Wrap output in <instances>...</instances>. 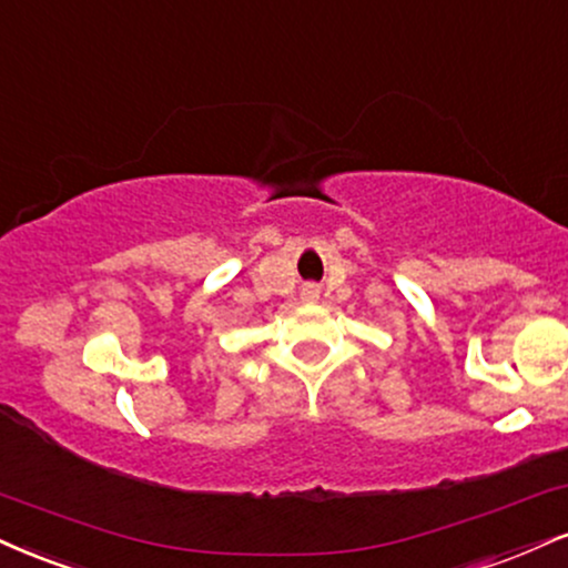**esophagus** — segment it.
<instances>
[{
	"label": "esophagus",
	"instance_id": "1",
	"mask_svg": "<svg viewBox=\"0 0 568 568\" xmlns=\"http://www.w3.org/2000/svg\"><path fill=\"white\" fill-rule=\"evenodd\" d=\"M302 302L304 304H317L320 302V288H317V285H304Z\"/></svg>",
	"mask_w": 568,
	"mask_h": 568
}]
</instances>
